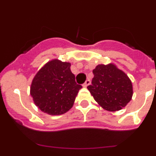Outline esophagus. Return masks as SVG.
I'll list each match as a JSON object with an SVG mask.
<instances>
[{"instance_id": "34e87169", "label": "esophagus", "mask_w": 156, "mask_h": 156, "mask_svg": "<svg viewBox=\"0 0 156 156\" xmlns=\"http://www.w3.org/2000/svg\"><path fill=\"white\" fill-rule=\"evenodd\" d=\"M90 84V80L87 79V80H86V81L84 82V84H83V86H84V87H87Z\"/></svg>"}]
</instances>
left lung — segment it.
Wrapping results in <instances>:
<instances>
[{
  "instance_id": "8db88e82",
  "label": "left lung",
  "mask_w": 156,
  "mask_h": 156,
  "mask_svg": "<svg viewBox=\"0 0 156 156\" xmlns=\"http://www.w3.org/2000/svg\"><path fill=\"white\" fill-rule=\"evenodd\" d=\"M94 78L87 89L94 100L108 111L125 107L133 95L132 83L127 75L112 64L98 65L93 70Z\"/></svg>"
}]
</instances>
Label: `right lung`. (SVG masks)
Listing matches in <instances>:
<instances>
[{
  "label": "right lung",
  "mask_w": 156,
  "mask_h": 156,
  "mask_svg": "<svg viewBox=\"0 0 156 156\" xmlns=\"http://www.w3.org/2000/svg\"><path fill=\"white\" fill-rule=\"evenodd\" d=\"M71 64L54 59L39 70L31 85L34 103L49 115H62L72 107L82 86L75 82Z\"/></svg>",
  "instance_id": "add662e5"
}]
</instances>
